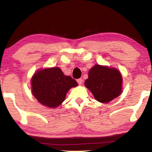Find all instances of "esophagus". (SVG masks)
<instances>
[{"label":"esophagus","instance_id":"34e87169","mask_svg":"<svg viewBox=\"0 0 152 152\" xmlns=\"http://www.w3.org/2000/svg\"><path fill=\"white\" fill-rule=\"evenodd\" d=\"M77 83L79 84V85H82L83 83V80L81 79V78H80V79H77Z\"/></svg>","mask_w":152,"mask_h":152}]
</instances>
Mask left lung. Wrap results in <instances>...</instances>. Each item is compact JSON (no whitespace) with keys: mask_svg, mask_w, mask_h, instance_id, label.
<instances>
[{"mask_svg":"<svg viewBox=\"0 0 152 152\" xmlns=\"http://www.w3.org/2000/svg\"><path fill=\"white\" fill-rule=\"evenodd\" d=\"M122 77L118 69L94 65L90 69L85 85L98 102L108 103L122 92Z\"/></svg>","mask_w":152,"mask_h":152,"instance_id":"obj_1","label":"left lung"}]
</instances>
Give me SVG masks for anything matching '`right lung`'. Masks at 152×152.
I'll return each mask as SVG.
<instances>
[{
    "instance_id": "1",
    "label": "right lung",
    "mask_w": 152,
    "mask_h": 152,
    "mask_svg": "<svg viewBox=\"0 0 152 152\" xmlns=\"http://www.w3.org/2000/svg\"><path fill=\"white\" fill-rule=\"evenodd\" d=\"M77 85L59 67L47 68L37 71L32 77V92L41 104L55 108L65 100L69 89Z\"/></svg>"
}]
</instances>
